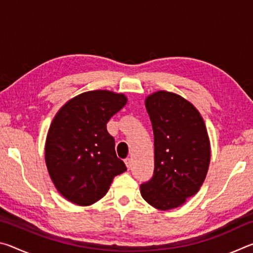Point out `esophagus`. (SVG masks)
I'll list each match as a JSON object with an SVG mask.
<instances>
[{"instance_id": "34e87169", "label": "esophagus", "mask_w": 253, "mask_h": 253, "mask_svg": "<svg viewBox=\"0 0 253 253\" xmlns=\"http://www.w3.org/2000/svg\"><path fill=\"white\" fill-rule=\"evenodd\" d=\"M125 164H126V168L128 169H130V168H131V158H126Z\"/></svg>"}]
</instances>
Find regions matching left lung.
Wrapping results in <instances>:
<instances>
[{
    "label": "left lung",
    "mask_w": 253,
    "mask_h": 253,
    "mask_svg": "<svg viewBox=\"0 0 253 253\" xmlns=\"http://www.w3.org/2000/svg\"><path fill=\"white\" fill-rule=\"evenodd\" d=\"M154 132V174L140 194L162 211L181 207L207 176L211 147L202 116L176 93L156 91L145 100Z\"/></svg>",
    "instance_id": "left-lung-1"
}]
</instances>
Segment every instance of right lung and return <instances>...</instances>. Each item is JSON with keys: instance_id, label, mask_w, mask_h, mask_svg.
Returning <instances> with one entry per match:
<instances>
[{"instance_id": "obj_1", "label": "right lung", "mask_w": 253, "mask_h": 253, "mask_svg": "<svg viewBox=\"0 0 253 253\" xmlns=\"http://www.w3.org/2000/svg\"><path fill=\"white\" fill-rule=\"evenodd\" d=\"M124 93L87 91L63 105L45 140V164L63 198L87 207L104 198L115 176L127 169L115 152L107 123L126 105Z\"/></svg>"}]
</instances>
